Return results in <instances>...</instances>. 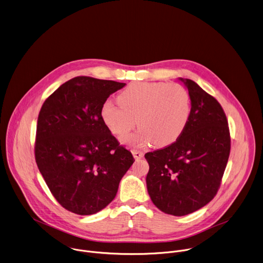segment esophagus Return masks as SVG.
I'll return each instance as SVG.
<instances>
[{"instance_id": "obj_1", "label": "esophagus", "mask_w": 263, "mask_h": 263, "mask_svg": "<svg viewBox=\"0 0 263 263\" xmlns=\"http://www.w3.org/2000/svg\"><path fill=\"white\" fill-rule=\"evenodd\" d=\"M132 154H133V156H134V158L136 159V160H138V159H141L142 157H143V152H141V151H139V149H136V148H133L132 149Z\"/></svg>"}]
</instances>
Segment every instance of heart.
Returning a JSON list of instances; mask_svg holds the SVG:
<instances>
[{
  "instance_id": "b5f03b06",
  "label": "heart",
  "mask_w": 263,
  "mask_h": 263,
  "mask_svg": "<svg viewBox=\"0 0 263 263\" xmlns=\"http://www.w3.org/2000/svg\"><path fill=\"white\" fill-rule=\"evenodd\" d=\"M119 101L106 100L101 118L120 139L137 124L140 129L128 139L135 145L152 141L155 146L163 147L173 143L183 133L192 112L187 90L176 83L136 82L120 93Z\"/></svg>"
}]
</instances>
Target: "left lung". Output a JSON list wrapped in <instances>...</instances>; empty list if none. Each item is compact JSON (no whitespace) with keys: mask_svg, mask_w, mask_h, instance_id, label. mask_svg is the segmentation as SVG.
Segmentation results:
<instances>
[{"mask_svg":"<svg viewBox=\"0 0 263 263\" xmlns=\"http://www.w3.org/2000/svg\"><path fill=\"white\" fill-rule=\"evenodd\" d=\"M189 90L192 112L180 137L145 154L146 186L164 213L184 216L216 196L231 153V133L220 103L197 83L181 79Z\"/></svg>","mask_w":263,"mask_h":263,"instance_id":"1","label":"left lung"}]
</instances>
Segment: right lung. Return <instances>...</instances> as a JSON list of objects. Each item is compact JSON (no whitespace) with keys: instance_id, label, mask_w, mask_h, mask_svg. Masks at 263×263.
Listing matches in <instances>:
<instances>
[{"instance_id":"add662e5","label":"right lung","mask_w":263,"mask_h":263,"mask_svg":"<svg viewBox=\"0 0 263 263\" xmlns=\"http://www.w3.org/2000/svg\"><path fill=\"white\" fill-rule=\"evenodd\" d=\"M125 85L76 77L55 90L39 112L35 163L56 201L74 214L105 208L135 161L101 118L102 104Z\"/></svg>"}]
</instances>
